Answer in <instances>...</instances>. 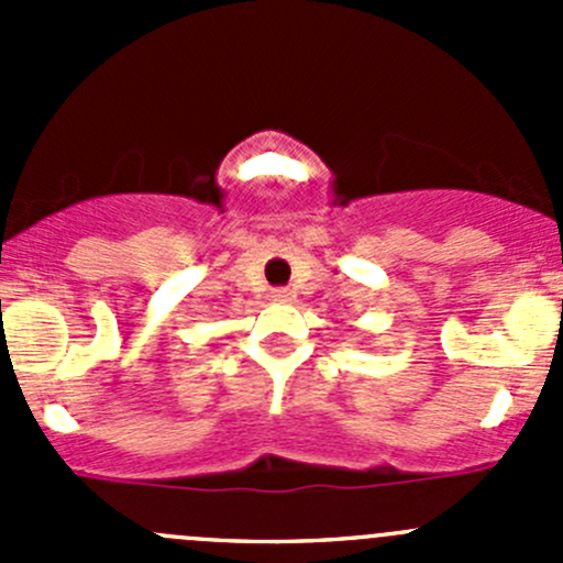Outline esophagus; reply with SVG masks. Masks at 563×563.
Returning <instances> with one entry per match:
<instances>
[{"label":"esophagus","instance_id":"1","mask_svg":"<svg viewBox=\"0 0 563 563\" xmlns=\"http://www.w3.org/2000/svg\"><path fill=\"white\" fill-rule=\"evenodd\" d=\"M272 299H275V302H291L294 294L288 291V288H275V291H272Z\"/></svg>","mask_w":563,"mask_h":563}]
</instances>
